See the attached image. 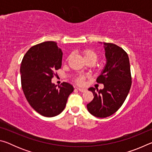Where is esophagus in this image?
Instances as JSON below:
<instances>
[{
    "instance_id": "34e87169",
    "label": "esophagus",
    "mask_w": 152,
    "mask_h": 152,
    "mask_svg": "<svg viewBox=\"0 0 152 152\" xmlns=\"http://www.w3.org/2000/svg\"><path fill=\"white\" fill-rule=\"evenodd\" d=\"M77 89L78 90V91H80V92H86V89H84V88H77Z\"/></svg>"
}]
</instances>
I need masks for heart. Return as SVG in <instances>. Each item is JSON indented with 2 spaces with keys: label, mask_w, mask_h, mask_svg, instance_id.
<instances>
[{
  "label": "heart",
  "mask_w": 152,
  "mask_h": 152,
  "mask_svg": "<svg viewBox=\"0 0 152 152\" xmlns=\"http://www.w3.org/2000/svg\"><path fill=\"white\" fill-rule=\"evenodd\" d=\"M82 54L83 56L84 60L86 62H92L94 64L97 60V55L94 51L89 49H85V50L82 51ZM85 76L80 75L77 76L75 79V82L79 85H82L84 84V80H85Z\"/></svg>",
  "instance_id": "heart-1"
}]
</instances>
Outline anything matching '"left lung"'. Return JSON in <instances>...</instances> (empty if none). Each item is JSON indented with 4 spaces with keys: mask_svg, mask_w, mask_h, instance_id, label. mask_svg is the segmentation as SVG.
Segmentation results:
<instances>
[{
    "mask_svg": "<svg viewBox=\"0 0 152 152\" xmlns=\"http://www.w3.org/2000/svg\"><path fill=\"white\" fill-rule=\"evenodd\" d=\"M107 63L96 79L103 84L104 88H88L94 95L92 101L87 104L91 115L99 118L109 117L122 106L132 86V75L127 53L115 44L104 43Z\"/></svg>",
    "mask_w": 152,
    "mask_h": 152,
    "instance_id": "1",
    "label": "left lung"
}]
</instances>
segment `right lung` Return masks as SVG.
<instances>
[{
	"label": "right lung",
	"mask_w": 152,
	"mask_h": 152,
	"mask_svg": "<svg viewBox=\"0 0 152 152\" xmlns=\"http://www.w3.org/2000/svg\"><path fill=\"white\" fill-rule=\"evenodd\" d=\"M62 55L57 43L45 42L31 48L20 65L25 98L31 107L44 117H55L62 112L74 91V87L67 82L58 88L51 82L54 72L61 68Z\"/></svg>",
	"instance_id": "add662e5"
}]
</instances>
